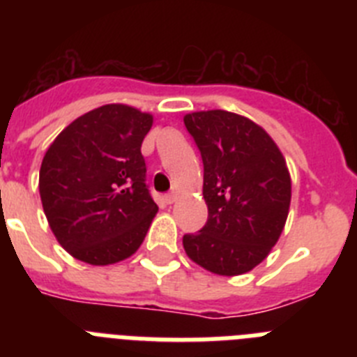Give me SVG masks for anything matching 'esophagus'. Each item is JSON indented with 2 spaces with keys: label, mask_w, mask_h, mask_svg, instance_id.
Masks as SVG:
<instances>
[{
  "label": "esophagus",
  "mask_w": 357,
  "mask_h": 357,
  "mask_svg": "<svg viewBox=\"0 0 357 357\" xmlns=\"http://www.w3.org/2000/svg\"><path fill=\"white\" fill-rule=\"evenodd\" d=\"M164 200H166V204H173V202H176V195L175 193H169L164 197Z\"/></svg>",
  "instance_id": "obj_1"
}]
</instances>
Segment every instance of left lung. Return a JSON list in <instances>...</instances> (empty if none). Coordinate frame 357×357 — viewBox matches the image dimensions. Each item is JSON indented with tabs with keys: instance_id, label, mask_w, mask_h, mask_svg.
Listing matches in <instances>:
<instances>
[{
	"instance_id": "left-lung-1",
	"label": "left lung",
	"mask_w": 357,
	"mask_h": 357,
	"mask_svg": "<svg viewBox=\"0 0 357 357\" xmlns=\"http://www.w3.org/2000/svg\"><path fill=\"white\" fill-rule=\"evenodd\" d=\"M204 160L209 218L185 234L188 257L216 275H241L263 263L279 241L291 202V176L263 127L229 110L184 116Z\"/></svg>"
}]
</instances>
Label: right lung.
<instances>
[{
    "label": "right lung",
    "mask_w": 357,
    "mask_h": 357,
    "mask_svg": "<svg viewBox=\"0 0 357 357\" xmlns=\"http://www.w3.org/2000/svg\"><path fill=\"white\" fill-rule=\"evenodd\" d=\"M153 116L123 103L85 112L56 135L39 172L50 229L78 261L107 266L141 247L155 218L141 155Z\"/></svg>",
    "instance_id": "1"
}]
</instances>
